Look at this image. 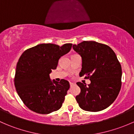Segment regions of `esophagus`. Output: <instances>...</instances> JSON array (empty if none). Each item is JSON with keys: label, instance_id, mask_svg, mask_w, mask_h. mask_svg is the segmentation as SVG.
Returning <instances> with one entry per match:
<instances>
[{"label": "esophagus", "instance_id": "esophagus-1", "mask_svg": "<svg viewBox=\"0 0 134 134\" xmlns=\"http://www.w3.org/2000/svg\"><path fill=\"white\" fill-rule=\"evenodd\" d=\"M74 85H75V83H73V82H70V86H71V87H72Z\"/></svg>", "mask_w": 134, "mask_h": 134}]
</instances>
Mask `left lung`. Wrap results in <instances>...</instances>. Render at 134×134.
I'll use <instances>...</instances> for the list:
<instances>
[{"label":"left lung","mask_w":134,"mask_h":134,"mask_svg":"<svg viewBox=\"0 0 134 134\" xmlns=\"http://www.w3.org/2000/svg\"><path fill=\"white\" fill-rule=\"evenodd\" d=\"M72 48L82 57L80 76H86L91 83L77 82L80 88L76 100L80 107L97 112L107 108L115 101L121 87L122 69L114 51L106 44L84 41Z\"/></svg>","instance_id":"left-lung-1"}]
</instances>
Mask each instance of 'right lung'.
Returning <instances> with one entry per match:
<instances>
[{
    "label": "right lung",
    "mask_w": 134,
    "mask_h": 134,
    "mask_svg": "<svg viewBox=\"0 0 134 134\" xmlns=\"http://www.w3.org/2000/svg\"><path fill=\"white\" fill-rule=\"evenodd\" d=\"M72 43L59 47L43 43L28 48L19 59L14 83L16 91L27 108L40 113L48 114L62 107L69 82L62 79L52 81L49 74L56 69L59 58L68 53Z\"/></svg>",
    "instance_id": "add662e5"
}]
</instances>
